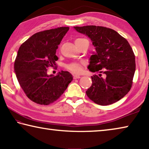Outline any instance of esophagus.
Listing matches in <instances>:
<instances>
[{
    "label": "esophagus",
    "mask_w": 149,
    "mask_h": 149,
    "mask_svg": "<svg viewBox=\"0 0 149 149\" xmlns=\"http://www.w3.org/2000/svg\"><path fill=\"white\" fill-rule=\"evenodd\" d=\"M81 77V75H74V79H79Z\"/></svg>",
    "instance_id": "1"
}]
</instances>
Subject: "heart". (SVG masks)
Returning <instances> with one entry per match:
<instances>
[{
    "mask_svg": "<svg viewBox=\"0 0 149 149\" xmlns=\"http://www.w3.org/2000/svg\"><path fill=\"white\" fill-rule=\"evenodd\" d=\"M84 39H77L75 40V41H80V40H82ZM67 69H68L70 71L72 72L74 74H79L82 70V64L79 62H75V63H72V64H68L66 65Z\"/></svg>",
    "mask_w": 149,
    "mask_h": 149,
    "instance_id": "heart-1",
    "label": "heart"
}]
</instances>
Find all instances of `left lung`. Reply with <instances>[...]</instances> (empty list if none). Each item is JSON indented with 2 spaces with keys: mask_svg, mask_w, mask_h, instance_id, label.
Here are the masks:
<instances>
[{
  "mask_svg": "<svg viewBox=\"0 0 149 149\" xmlns=\"http://www.w3.org/2000/svg\"><path fill=\"white\" fill-rule=\"evenodd\" d=\"M74 28L89 37L96 50L87 68L99 74L91 76L92 85L86 91L87 97L102 106L120 100L130 91L135 71V55L129 42L107 27L86 26Z\"/></svg>",
  "mask_w": 149,
  "mask_h": 149,
  "instance_id": "8db88e82",
  "label": "left lung"
}]
</instances>
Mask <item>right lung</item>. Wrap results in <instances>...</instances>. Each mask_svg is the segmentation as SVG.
I'll list each match as a JSON object with an SVG mask.
<instances>
[{"instance_id": "add662e5", "label": "right lung", "mask_w": 149, "mask_h": 149, "mask_svg": "<svg viewBox=\"0 0 149 149\" xmlns=\"http://www.w3.org/2000/svg\"><path fill=\"white\" fill-rule=\"evenodd\" d=\"M69 27L45 30L33 35L17 52L14 70L20 86L30 100L39 104L54 102L67 89L73 77L61 71L56 76L47 74L48 68L56 65V49Z\"/></svg>"}]
</instances>
